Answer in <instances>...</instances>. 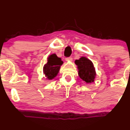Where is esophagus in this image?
Returning a JSON list of instances; mask_svg holds the SVG:
<instances>
[{
  "instance_id": "34e87169",
  "label": "esophagus",
  "mask_w": 130,
  "mask_h": 130,
  "mask_svg": "<svg viewBox=\"0 0 130 130\" xmlns=\"http://www.w3.org/2000/svg\"><path fill=\"white\" fill-rule=\"evenodd\" d=\"M73 60V58L71 57H66V61H71Z\"/></svg>"
}]
</instances>
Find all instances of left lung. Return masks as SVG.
I'll use <instances>...</instances> for the list:
<instances>
[{
  "instance_id": "8db88e82",
  "label": "left lung",
  "mask_w": 130,
  "mask_h": 130,
  "mask_svg": "<svg viewBox=\"0 0 130 130\" xmlns=\"http://www.w3.org/2000/svg\"><path fill=\"white\" fill-rule=\"evenodd\" d=\"M75 64L78 66V75L81 79L87 83L94 82L95 78V69L93 63L87 57H82L79 59L76 60Z\"/></svg>"
}]
</instances>
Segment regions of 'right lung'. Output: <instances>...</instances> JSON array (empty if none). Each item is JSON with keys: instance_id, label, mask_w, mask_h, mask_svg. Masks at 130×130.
Wrapping results in <instances>:
<instances>
[{"instance_id": "right-lung-1", "label": "right lung", "mask_w": 130, "mask_h": 130, "mask_svg": "<svg viewBox=\"0 0 130 130\" xmlns=\"http://www.w3.org/2000/svg\"><path fill=\"white\" fill-rule=\"evenodd\" d=\"M63 64L61 59L57 57L56 54L50 55L47 58V62L44 65L43 71L47 79H54L58 74L61 66Z\"/></svg>"}]
</instances>
